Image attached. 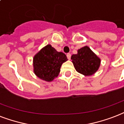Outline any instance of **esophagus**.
I'll return each mask as SVG.
<instances>
[{
	"label": "esophagus",
	"instance_id": "34e87169",
	"mask_svg": "<svg viewBox=\"0 0 124 124\" xmlns=\"http://www.w3.org/2000/svg\"><path fill=\"white\" fill-rule=\"evenodd\" d=\"M67 57L68 58V59H70V57H71V54L70 53H68L67 54Z\"/></svg>",
	"mask_w": 124,
	"mask_h": 124
}]
</instances>
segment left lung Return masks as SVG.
<instances>
[{"mask_svg":"<svg viewBox=\"0 0 124 124\" xmlns=\"http://www.w3.org/2000/svg\"><path fill=\"white\" fill-rule=\"evenodd\" d=\"M72 62L77 72L84 76H91L98 70L101 60L89 47L85 46L71 56Z\"/></svg>","mask_w":124,"mask_h":124,"instance_id":"left-lung-1","label":"left lung"}]
</instances>
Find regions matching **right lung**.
Listing matches in <instances>:
<instances>
[{
  "label": "right lung",
  "instance_id": "right-lung-1",
  "mask_svg": "<svg viewBox=\"0 0 124 124\" xmlns=\"http://www.w3.org/2000/svg\"><path fill=\"white\" fill-rule=\"evenodd\" d=\"M67 60L65 54L47 45L33 57V72L44 81H53L59 75L62 64Z\"/></svg>",
  "mask_w": 124,
  "mask_h": 124
}]
</instances>
